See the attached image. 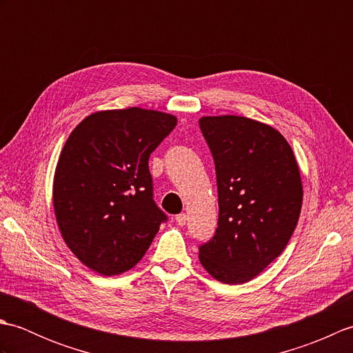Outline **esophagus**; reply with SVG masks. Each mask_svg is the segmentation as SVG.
I'll return each instance as SVG.
<instances>
[{"label": "esophagus", "instance_id": "esophagus-1", "mask_svg": "<svg viewBox=\"0 0 353 353\" xmlns=\"http://www.w3.org/2000/svg\"><path fill=\"white\" fill-rule=\"evenodd\" d=\"M186 220H188V216H186V214H179V215H176V223L179 224V226H185Z\"/></svg>", "mask_w": 353, "mask_h": 353}]
</instances>
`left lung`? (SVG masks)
Instances as JSON below:
<instances>
[{"label":"left lung","mask_w":353,"mask_h":353,"mask_svg":"<svg viewBox=\"0 0 353 353\" xmlns=\"http://www.w3.org/2000/svg\"><path fill=\"white\" fill-rule=\"evenodd\" d=\"M199 124L214 156L220 208L199 259L214 279L245 283L279 256L297 226L301 170L272 125L238 115L201 117Z\"/></svg>","instance_id":"1"}]
</instances>
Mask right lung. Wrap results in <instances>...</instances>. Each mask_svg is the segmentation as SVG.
I'll list each match as a JSON object with an SVG mask.
<instances>
[{"mask_svg":"<svg viewBox=\"0 0 353 353\" xmlns=\"http://www.w3.org/2000/svg\"><path fill=\"white\" fill-rule=\"evenodd\" d=\"M176 124L152 109L99 110L66 139L52 206L65 244L88 268L103 276L130 270L167 220L153 201L148 157Z\"/></svg>","mask_w":353,"mask_h":353,"instance_id":"right-lung-1","label":"right lung"}]
</instances>
